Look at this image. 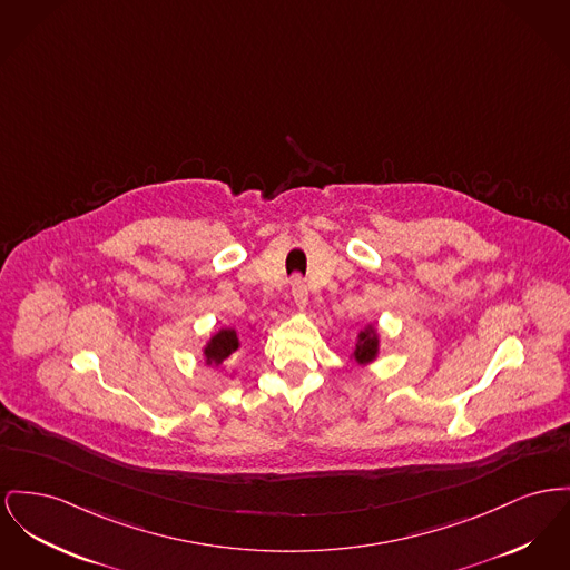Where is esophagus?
<instances>
[{
	"mask_svg": "<svg viewBox=\"0 0 570 570\" xmlns=\"http://www.w3.org/2000/svg\"><path fill=\"white\" fill-rule=\"evenodd\" d=\"M291 295H293V302H295V305H297L299 309L307 307V288H305V284H303L299 277H297V279L293 282V286H291Z\"/></svg>",
	"mask_w": 570,
	"mask_h": 570,
	"instance_id": "esophagus-1",
	"label": "esophagus"
}]
</instances>
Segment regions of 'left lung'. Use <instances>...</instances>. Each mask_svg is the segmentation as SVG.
Wrapping results in <instances>:
<instances>
[{
  "label": "left lung",
  "mask_w": 570,
  "mask_h": 570,
  "mask_svg": "<svg viewBox=\"0 0 570 570\" xmlns=\"http://www.w3.org/2000/svg\"><path fill=\"white\" fill-rule=\"evenodd\" d=\"M381 355V335L374 323H368L364 330H360V334L355 337L353 351H351V360L357 366H370L372 362H376Z\"/></svg>",
  "instance_id": "left-lung-1"
}]
</instances>
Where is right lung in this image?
Masks as SVG:
<instances>
[{"instance_id":"right-lung-1","label":"right lung","mask_w":570,"mask_h":570,"mask_svg":"<svg viewBox=\"0 0 570 570\" xmlns=\"http://www.w3.org/2000/svg\"><path fill=\"white\" fill-rule=\"evenodd\" d=\"M240 348V340L235 327H222L206 340L202 346L204 364L210 368H222V364Z\"/></svg>"}]
</instances>
